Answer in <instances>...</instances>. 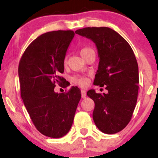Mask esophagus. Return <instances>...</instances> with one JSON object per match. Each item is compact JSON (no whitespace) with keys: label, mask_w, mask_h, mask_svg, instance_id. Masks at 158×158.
<instances>
[{"label":"esophagus","mask_w":158,"mask_h":158,"mask_svg":"<svg viewBox=\"0 0 158 158\" xmlns=\"http://www.w3.org/2000/svg\"><path fill=\"white\" fill-rule=\"evenodd\" d=\"M81 97H82V98L86 97L87 93H86V91H85V90H81Z\"/></svg>","instance_id":"1"}]
</instances>
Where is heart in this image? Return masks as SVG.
I'll list each match as a JSON object with an SVG mask.
<instances>
[{
  "label": "heart",
  "instance_id": "obj_1",
  "mask_svg": "<svg viewBox=\"0 0 158 158\" xmlns=\"http://www.w3.org/2000/svg\"><path fill=\"white\" fill-rule=\"evenodd\" d=\"M90 50H92L91 48H88V47H85V48H83L81 50L80 54L81 56H83L88 52H89ZM67 61V59H64V62ZM72 81L74 83V84H77L81 87H86L87 85L89 83V79L87 76H74V77L72 78Z\"/></svg>",
  "mask_w": 158,
  "mask_h": 158
}]
</instances>
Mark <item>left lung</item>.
I'll return each mask as SVG.
<instances>
[{
    "instance_id": "obj_1",
    "label": "left lung",
    "mask_w": 158,
    "mask_h": 158,
    "mask_svg": "<svg viewBox=\"0 0 158 158\" xmlns=\"http://www.w3.org/2000/svg\"><path fill=\"white\" fill-rule=\"evenodd\" d=\"M96 44L99 57L94 84L106 86L108 94L88 90L95 103L93 119L103 133L122 131L131 120L138 95L139 72L131 46L122 36L108 27H85L75 32Z\"/></svg>"
}]
</instances>
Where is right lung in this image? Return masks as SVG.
<instances>
[{
    "instance_id": "add662e5",
    "label": "right lung",
    "mask_w": 158,
    "mask_h": 158,
    "mask_svg": "<svg viewBox=\"0 0 158 158\" xmlns=\"http://www.w3.org/2000/svg\"><path fill=\"white\" fill-rule=\"evenodd\" d=\"M74 35L72 30L42 34L27 47L19 65L23 104L38 131L52 138L70 131L81 99L77 87L64 93L54 91L56 84L64 81L59 74L64 73V57Z\"/></svg>"
}]
</instances>
